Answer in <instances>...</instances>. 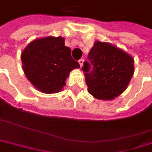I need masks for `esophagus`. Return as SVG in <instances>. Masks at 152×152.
I'll list each match as a JSON object with an SVG mask.
<instances>
[{"instance_id": "1", "label": "esophagus", "mask_w": 152, "mask_h": 152, "mask_svg": "<svg viewBox=\"0 0 152 152\" xmlns=\"http://www.w3.org/2000/svg\"><path fill=\"white\" fill-rule=\"evenodd\" d=\"M84 62H85V59L84 58H81L79 61H78V63H79V65H80V66L82 67L83 66V65H84Z\"/></svg>"}]
</instances>
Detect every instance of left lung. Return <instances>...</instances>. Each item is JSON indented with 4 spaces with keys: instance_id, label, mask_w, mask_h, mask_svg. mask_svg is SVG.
<instances>
[{
    "instance_id": "1",
    "label": "left lung",
    "mask_w": 152,
    "mask_h": 152,
    "mask_svg": "<svg viewBox=\"0 0 152 152\" xmlns=\"http://www.w3.org/2000/svg\"><path fill=\"white\" fill-rule=\"evenodd\" d=\"M82 67L87 90L96 99L112 100L123 93L134 74V59L127 52L105 42L96 41Z\"/></svg>"
}]
</instances>
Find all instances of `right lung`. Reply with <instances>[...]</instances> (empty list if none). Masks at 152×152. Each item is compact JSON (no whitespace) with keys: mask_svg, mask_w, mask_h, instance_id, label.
Returning <instances> with one entry per match:
<instances>
[{"mask_svg":"<svg viewBox=\"0 0 152 152\" xmlns=\"http://www.w3.org/2000/svg\"><path fill=\"white\" fill-rule=\"evenodd\" d=\"M23 70L35 88L45 94L60 92L66 86L69 73L79 68L65 45V38L46 36L37 38L23 49L21 55Z\"/></svg>","mask_w":152,"mask_h":152,"instance_id":"right-lung-1","label":"right lung"}]
</instances>
